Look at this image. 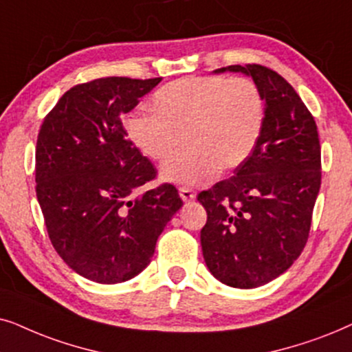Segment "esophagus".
Here are the masks:
<instances>
[{
    "mask_svg": "<svg viewBox=\"0 0 352 352\" xmlns=\"http://www.w3.org/2000/svg\"><path fill=\"white\" fill-rule=\"evenodd\" d=\"M179 195H180V198H182V201H184V203H190V201L196 199V193L190 188H180Z\"/></svg>",
    "mask_w": 352,
    "mask_h": 352,
    "instance_id": "1",
    "label": "esophagus"
}]
</instances>
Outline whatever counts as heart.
<instances>
[{
	"instance_id": "1",
	"label": "heart",
	"mask_w": 352,
	"mask_h": 352,
	"mask_svg": "<svg viewBox=\"0 0 352 352\" xmlns=\"http://www.w3.org/2000/svg\"><path fill=\"white\" fill-rule=\"evenodd\" d=\"M153 109H140L124 120L125 133L143 156L164 164L161 180L196 188L212 182L219 168L243 166L259 143L265 106L250 78L188 77L154 93Z\"/></svg>"
}]
</instances>
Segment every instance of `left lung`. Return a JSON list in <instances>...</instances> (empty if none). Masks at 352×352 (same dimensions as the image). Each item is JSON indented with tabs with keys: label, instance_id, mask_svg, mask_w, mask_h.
<instances>
[{
	"label": "left lung",
	"instance_id": "obj_1",
	"mask_svg": "<svg viewBox=\"0 0 352 352\" xmlns=\"http://www.w3.org/2000/svg\"><path fill=\"white\" fill-rule=\"evenodd\" d=\"M259 88L265 106L261 140L230 179L201 191L206 265L219 282L250 289L287 272L306 246L320 190V143L311 112L282 75L257 64L228 65Z\"/></svg>",
	"mask_w": 352,
	"mask_h": 352
}]
</instances>
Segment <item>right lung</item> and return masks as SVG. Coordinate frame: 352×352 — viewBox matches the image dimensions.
<instances>
[{
  "label": "right lung",
  "mask_w": 352,
  "mask_h": 352,
  "mask_svg": "<svg viewBox=\"0 0 352 352\" xmlns=\"http://www.w3.org/2000/svg\"><path fill=\"white\" fill-rule=\"evenodd\" d=\"M161 78L107 77L65 91L45 117L35 154L36 198L54 250L96 283H122L151 262L182 203L175 186L135 196L156 177L120 117Z\"/></svg>",
  "instance_id": "right-lung-1"
}]
</instances>
